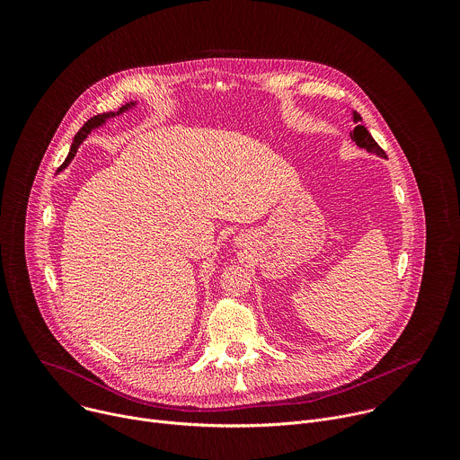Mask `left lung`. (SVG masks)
Returning a JSON list of instances; mask_svg holds the SVG:
<instances>
[{
	"label": "left lung",
	"mask_w": 460,
	"mask_h": 460,
	"mask_svg": "<svg viewBox=\"0 0 460 460\" xmlns=\"http://www.w3.org/2000/svg\"><path fill=\"white\" fill-rule=\"evenodd\" d=\"M353 121L357 123V127L349 132V136H351V139L357 143V146H360V148H364V150H368V152H372V154H376V155H379V157H386V152L377 145V141L372 137V134L368 132V128H366L364 125H360V121H362L360 114L353 112Z\"/></svg>",
	"instance_id": "left-lung-1"
}]
</instances>
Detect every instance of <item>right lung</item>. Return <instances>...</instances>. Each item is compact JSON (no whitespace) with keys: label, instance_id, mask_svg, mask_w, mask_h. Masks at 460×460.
Segmentation results:
<instances>
[{"label":"right lung","instance_id":"1","mask_svg":"<svg viewBox=\"0 0 460 460\" xmlns=\"http://www.w3.org/2000/svg\"><path fill=\"white\" fill-rule=\"evenodd\" d=\"M134 103H130V105H125L123 109H119V112H107V114H98V116H94V118H90L81 128H79V132L75 134V137H74V143H72V146H70V152H68V155H66V159H65V163L59 166V170H63L70 161H72V157L75 155V152H77V146L81 145V141L88 136V132L92 130V128H96V127H100V125H103L109 118H114V116H118V114H121L123 111H127L128 107H132Z\"/></svg>","mask_w":460,"mask_h":460}]
</instances>
